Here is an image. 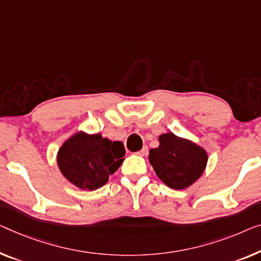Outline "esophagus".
Instances as JSON below:
<instances>
[{
    "label": "esophagus",
    "mask_w": 261,
    "mask_h": 261,
    "mask_svg": "<svg viewBox=\"0 0 261 261\" xmlns=\"http://www.w3.org/2000/svg\"><path fill=\"white\" fill-rule=\"evenodd\" d=\"M147 152H149V149H147V146H144L141 151H138L137 154L138 155H146Z\"/></svg>",
    "instance_id": "1"
}]
</instances>
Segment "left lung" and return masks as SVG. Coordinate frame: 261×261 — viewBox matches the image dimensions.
<instances>
[{
  "mask_svg": "<svg viewBox=\"0 0 261 261\" xmlns=\"http://www.w3.org/2000/svg\"><path fill=\"white\" fill-rule=\"evenodd\" d=\"M159 146L151 149L149 161L159 179L169 188H189L204 172L207 153L196 144L172 132L159 136Z\"/></svg>",
  "mask_w": 261,
  "mask_h": 261,
  "instance_id": "1",
  "label": "left lung"
}]
</instances>
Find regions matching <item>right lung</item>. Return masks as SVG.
<instances>
[{
	"label": "right lung",
	"mask_w": 261,
	"mask_h": 261,
	"mask_svg": "<svg viewBox=\"0 0 261 261\" xmlns=\"http://www.w3.org/2000/svg\"><path fill=\"white\" fill-rule=\"evenodd\" d=\"M122 142H111L100 135L79 132L68 139L58 151L61 172L82 190H96L109 180L124 161Z\"/></svg>",
	"instance_id": "add662e5"
}]
</instances>
